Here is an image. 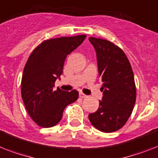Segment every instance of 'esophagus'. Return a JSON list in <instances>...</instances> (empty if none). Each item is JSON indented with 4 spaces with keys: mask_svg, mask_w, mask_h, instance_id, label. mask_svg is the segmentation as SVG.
Segmentation results:
<instances>
[{
    "mask_svg": "<svg viewBox=\"0 0 158 158\" xmlns=\"http://www.w3.org/2000/svg\"><path fill=\"white\" fill-rule=\"evenodd\" d=\"M79 97L81 98H87L88 96H87V95H85V94H84L81 92V93L79 94Z\"/></svg>",
    "mask_w": 158,
    "mask_h": 158,
    "instance_id": "1",
    "label": "esophagus"
}]
</instances>
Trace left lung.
I'll return each mask as SVG.
<instances>
[{
  "label": "left lung",
  "instance_id": "obj_1",
  "mask_svg": "<svg viewBox=\"0 0 158 158\" xmlns=\"http://www.w3.org/2000/svg\"><path fill=\"white\" fill-rule=\"evenodd\" d=\"M97 53L98 74L102 82V100L89 114L94 127L103 132L118 131L127 123L136 99L134 74L125 53L112 42L89 37Z\"/></svg>",
  "mask_w": 158,
  "mask_h": 158
}]
</instances>
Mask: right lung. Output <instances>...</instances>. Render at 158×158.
Wrapping results in <instances>:
<instances>
[{
    "instance_id": "right-lung-1",
    "label": "right lung",
    "mask_w": 158,
    "mask_h": 158,
    "mask_svg": "<svg viewBox=\"0 0 158 158\" xmlns=\"http://www.w3.org/2000/svg\"><path fill=\"white\" fill-rule=\"evenodd\" d=\"M85 35L44 40L30 55L23 70L21 94L28 114L42 127L60 121L65 107L78 98L77 90H54L67 56L80 46Z\"/></svg>"
}]
</instances>
